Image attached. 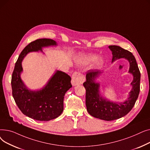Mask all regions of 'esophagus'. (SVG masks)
Masks as SVG:
<instances>
[{
  "label": "esophagus",
  "mask_w": 150,
  "mask_h": 150,
  "mask_svg": "<svg viewBox=\"0 0 150 150\" xmlns=\"http://www.w3.org/2000/svg\"><path fill=\"white\" fill-rule=\"evenodd\" d=\"M84 81V78L82 75L78 72H75L72 76V84L74 86L82 84Z\"/></svg>",
  "instance_id": "1"
}]
</instances>
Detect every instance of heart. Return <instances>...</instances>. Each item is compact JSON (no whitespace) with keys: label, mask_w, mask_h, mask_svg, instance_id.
<instances>
[{"label":"heart","mask_w":150,"mask_h":150,"mask_svg":"<svg viewBox=\"0 0 150 150\" xmlns=\"http://www.w3.org/2000/svg\"><path fill=\"white\" fill-rule=\"evenodd\" d=\"M97 59V56L95 54H81L77 57L76 58V62L80 65H87L93 62ZM105 61L102 58H99L96 62L95 67L97 68L101 67L104 64Z\"/></svg>","instance_id":"b5f03b06"}]
</instances>
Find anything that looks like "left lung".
I'll use <instances>...</instances> for the list:
<instances>
[{
	"mask_svg": "<svg viewBox=\"0 0 150 150\" xmlns=\"http://www.w3.org/2000/svg\"><path fill=\"white\" fill-rule=\"evenodd\" d=\"M109 49L112 54V62L120 58H125L129 63L128 72L133 76L131 83L132 89L129 96L123 102H114L101 95L100 84L96 81L101 73L99 70H89L86 74V81L83 83L86 89V105L89 114L97 119L111 121L120 119L127 115L138 98L140 92V73L135 57L132 53L120 46L109 45Z\"/></svg>",
	"mask_w": 150,
	"mask_h": 150,
	"instance_id": "obj_1",
	"label": "left lung"
}]
</instances>
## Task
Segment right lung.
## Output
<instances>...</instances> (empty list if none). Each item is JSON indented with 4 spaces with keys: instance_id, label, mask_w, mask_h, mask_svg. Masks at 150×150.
<instances>
[{
    "instance_id": "1",
    "label": "right lung",
    "mask_w": 150,
    "mask_h": 150,
    "mask_svg": "<svg viewBox=\"0 0 150 150\" xmlns=\"http://www.w3.org/2000/svg\"><path fill=\"white\" fill-rule=\"evenodd\" d=\"M57 45L53 39H37L25 47L15 64L11 77L13 97L21 112L34 120L49 121L62 114L65 93L72 87L71 78L62 71L57 70L43 88L31 91L21 79V75L23 72L22 62L30 52L43 53L44 47Z\"/></svg>"
}]
</instances>
